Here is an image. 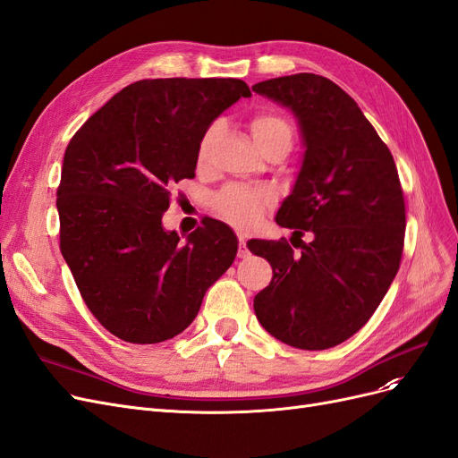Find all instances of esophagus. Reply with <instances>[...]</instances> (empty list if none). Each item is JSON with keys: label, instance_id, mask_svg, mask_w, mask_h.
I'll list each match as a JSON object with an SVG mask.
<instances>
[{"label": "esophagus", "instance_id": "34e87169", "mask_svg": "<svg viewBox=\"0 0 458 458\" xmlns=\"http://www.w3.org/2000/svg\"><path fill=\"white\" fill-rule=\"evenodd\" d=\"M239 258H246L248 254H250V250H248V246H246V237L244 234H241L239 237Z\"/></svg>", "mask_w": 458, "mask_h": 458}]
</instances>
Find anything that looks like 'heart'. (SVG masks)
I'll return each mask as SVG.
<instances>
[{
  "instance_id": "b5f03b06",
  "label": "heart",
  "mask_w": 458,
  "mask_h": 458,
  "mask_svg": "<svg viewBox=\"0 0 458 458\" xmlns=\"http://www.w3.org/2000/svg\"><path fill=\"white\" fill-rule=\"evenodd\" d=\"M252 135L256 143L259 145V148H263L266 145L273 143V141H286L290 145V128L288 123L273 113H259L258 116H254L252 123ZM219 131L217 123H212L202 135V140L199 143V162L204 164L208 160V155H210V147L216 140V135ZM271 202V195L269 191L266 189H246V187H239V185H231L227 187L224 192H219L216 199V206L219 214L224 216L225 219H229L231 224L241 225V227H248L256 219V216L259 214V210L266 204Z\"/></svg>"
}]
</instances>
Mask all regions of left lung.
<instances>
[{
	"label": "left lung",
	"instance_id": "obj_1",
	"mask_svg": "<svg viewBox=\"0 0 458 458\" xmlns=\"http://www.w3.org/2000/svg\"><path fill=\"white\" fill-rule=\"evenodd\" d=\"M252 89L294 114L303 145L294 187L275 216L300 237V254L283 239L248 242L273 267L254 311L293 348H335L369 321L399 269L405 200L395 162L361 108L328 78L303 72ZM306 230L310 243L301 241Z\"/></svg>",
	"mask_w": 458,
	"mask_h": 458
}]
</instances>
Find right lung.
Returning <instances> with one entry per match:
<instances>
[{
	"instance_id": "1",
	"label": "right lung",
	"mask_w": 458,
	"mask_h": 458,
	"mask_svg": "<svg viewBox=\"0 0 458 458\" xmlns=\"http://www.w3.org/2000/svg\"><path fill=\"white\" fill-rule=\"evenodd\" d=\"M250 95L237 78L141 80L68 143L61 252L89 311L120 340L158 344L183 332L237 256V234L221 221H204L182 242L162 216L170 189L195 177L204 131Z\"/></svg>"
}]
</instances>
